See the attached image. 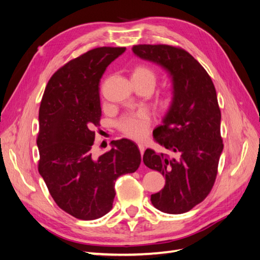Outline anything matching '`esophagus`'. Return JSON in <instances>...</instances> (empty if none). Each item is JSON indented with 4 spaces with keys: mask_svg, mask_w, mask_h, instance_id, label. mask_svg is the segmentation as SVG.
Segmentation results:
<instances>
[{
    "mask_svg": "<svg viewBox=\"0 0 260 260\" xmlns=\"http://www.w3.org/2000/svg\"><path fill=\"white\" fill-rule=\"evenodd\" d=\"M138 146H139V149H140V153H141V155H143V154H144V151H145V146H144L143 144H141V143H139V144H138Z\"/></svg>",
    "mask_w": 260,
    "mask_h": 260,
    "instance_id": "obj_1",
    "label": "esophagus"
}]
</instances>
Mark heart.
Listing matches in <instances>:
<instances>
[{
    "instance_id": "b5f03b06",
    "label": "heart",
    "mask_w": 260,
    "mask_h": 260,
    "mask_svg": "<svg viewBox=\"0 0 260 260\" xmlns=\"http://www.w3.org/2000/svg\"><path fill=\"white\" fill-rule=\"evenodd\" d=\"M131 78H137V79L147 81L153 85V88L156 82L155 73L149 67L143 65L138 66L133 69ZM118 124H119L120 130L125 136L136 140H141L147 133L149 117L145 111H139L137 113L124 115Z\"/></svg>"
}]
</instances>
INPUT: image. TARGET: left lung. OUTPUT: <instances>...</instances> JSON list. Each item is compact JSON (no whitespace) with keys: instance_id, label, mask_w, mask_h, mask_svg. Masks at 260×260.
<instances>
[{"instance_id":"left-lung-1","label":"left lung","mask_w":260,"mask_h":260,"mask_svg":"<svg viewBox=\"0 0 260 260\" xmlns=\"http://www.w3.org/2000/svg\"><path fill=\"white\" fill-rule=\"evenodd\" d=\"M136 56L154 62L171 78V103L154 138L171 155L147 148L146 167L159 171L166 184L151 202L167 214H183L209 194L223 151L217 93L209 75L186 51L170 45L140 44Z\"/></svg>"}]
</instances>
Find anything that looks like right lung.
Listing matches in <instances>:
<instances>
[{"mask_svg": "<svg viewBox=\"0 0 260 260\" xmlns=\"http://www.w3.org/2000/svg\"><path fill=\"white\" fill-rule=\"evenodd\" d=\"M124 51L104 46L67 62L49 80L39 109V172L58 207L81 220L106 215L116 179L141 162L138 145L128 139L112 141L111 151L98 158L91 151L102 115L100 81Z\"/></svg>", "mask_w": 260, "mask_h": 260, "instance_id": "add662e5", "label": "right lung"}]
</instances>
